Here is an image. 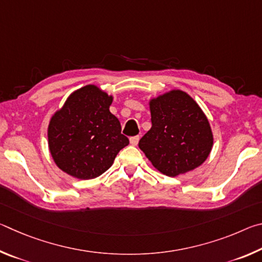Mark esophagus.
I'll return each mask as SVG.
<instances>
[{
	"mask_svg": "<svg viewBox=\"0 0 262 262\" xmlns=\"http://www.w3.org/2000/svg\"><path fill=\"white\" fill-rule=\"evenodd\" d=\"M129 141H130L132 145H137V143H139V141H140V136H133V137H130Z\"/></svg>",
	"mask_w": 262,
	"mask_h": 262,
	"instance_id": "1",
	"label": "esophagus"
}]
</instances>
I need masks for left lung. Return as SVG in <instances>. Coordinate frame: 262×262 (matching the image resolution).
I'll return each mask as SVG.
<instances>
[{
	"label": "left lung",
	"mask_w": 262,
	"mask_h": 262,
	"mask_svg": "<svg viewBox=\"0 0 262 262\" xmlns=\"http://www.w3.org/2000/svg\"><path fill=\"white\" fill-rule=\"evenodd\" d=\"M152 126L139 147L168 177L194 170L209 156L212 133L205 113L186 92L172 90L150 100Z\"/></svg>",
	"instance_id": "1"
}]
</instances>
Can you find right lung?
Returning a JSON list of instances; mask_svg holds the SVG:
<instances>
[{"mask_svg": "<svg viewBox=\"0 0 262 262\" xmlns=\"http://www.w3.org/2000/svg\"><path fill=\"white\" fill-rule=\"evenodd\" d=\"M112 96L95 85L73 92L48 126V147L62 171L92 179L112 166L129 140L121 134L118 118L110 112Z\"/></svg>", "mask_w": 262, "mask_h": 262, "instance_id": "obj_1", "label": "right lung"}]
</instances>
